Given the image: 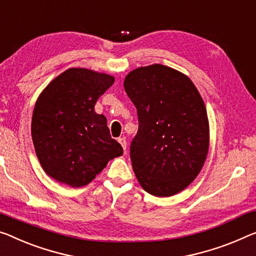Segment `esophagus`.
Segmentation results:
<instances>
[{
  "label": "esophagus",
  "instance_id": "obj_1",
  "mask_svg": "<svg viewBox=\"0 0 256 256\" xmlns=\"http://www.w3.org/2000/svg\"><path fill=\"white\" fill-rule=\"evenodd\" d=\"M118 140H119V143L121 144V146H122V148H124V152H126V148H127V140H126L124 137H120V138Z\"/></svg>",
  "mask_w": 256,
  "mask_h": 256
}]
</instances>
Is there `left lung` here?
Returning <instances> with one entry per match:
<instances>
[{
    "mask_svg": "<svg viewBox=\"0 0 256 256\" xmlns=\"http://www.w3.org/2000/svg\"><path fill=\"white\" fill-rule=\"evenodd\" d=\"M124 86L138 116L130 144L137 180L153 196L178 194L207 156L210 127L202 96L186 76L160 64L132 70Z\"/></svg>",
    "mask_w": 256,
    "mask_h": 256,
    "instance_id": "obj_1",
    "label": "left lung"
}]
</instances>
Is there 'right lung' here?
Listing matches in <instances>:
<instances>
[{
	"mask_svg": "<svg viewBox=\"0 0 256 256\" xmlns=\"http://www.w3.org/2000/svg\"><path fill=\"white\" fill-rule=\"evenodd\" d=\"M114 78L87 68H68L38 96L32 138L41 166L70 186H87L114 156L124 153L103 114L94 110Z\"/></svg>",
	"mask_w": 256,
	"mask_h": 256,
	"instance_id": "right-lung-1",
	"label": "right lung"
}]
</instances>
